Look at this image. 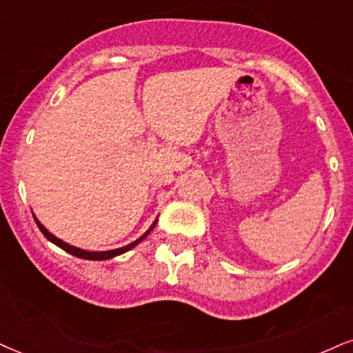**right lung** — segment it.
I'll list each match as a JSON object with an SVG mask.
<instances>
[{"label": "right lung", "instance_id": "1", "mask_svg": "<svg viewBox=\"0 0 353 353\" xmlns=\"http://www.w3.org/2000/svg\"><path fill=\"white\" fill-rule=\"evenodd\" d=\"M34 220H35V223H37V226H39V230L42 231V234L46 236V238L50 241V243H53L55 244V246H58V248H61L63 249V251H66L68 254H71V256H77V257H79V259H88V261H105V259H112V257H115V256H120V254H123V252H127V251H130L132 248H135L138 243H141V241H143L146 236L150 234V231H153V228L156 226V220L153 225L150 226V230L146 231V233L143 234V236H140V238H138L137 241H133V243H130V244H127V246H123V248H119V249H112V251H101V252H94V251H84V249H79V248H74V246H71V244H68V243H65V241H61L60 238H57V236H53L50 231H48L46 226L42 225V223H40L37 218L34 216Z\"/></svg>", "mask_w": 353, "mask_h": 353}]
</instances>
